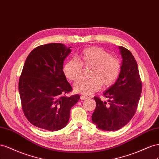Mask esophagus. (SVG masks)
I'll return each mask as SVG.
<instances>
[{
  "label": "esophagus",
  "mask_w": 159,
  "mask_h": 159,
  "mask_svg": "<svg viewBox=\"0 0 159 159\" xmlns=\"http://www.w3.org/2000/svg\"><path fill=\"white\" fill-rule=\"evenodd\" d=\"M80 98L81 101H83V100H84V99H86V98H87V97H85V96H84V95H81L80 97Z\"/></svg>",
  "instance_id": "34e87169"
}]
</instances>
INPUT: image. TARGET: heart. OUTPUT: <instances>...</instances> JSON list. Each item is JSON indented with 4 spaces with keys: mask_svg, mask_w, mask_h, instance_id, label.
Instances as JSON below:
<instances>
[{
    "mask_svg": "<svg viewBox=\"0 0 159 159\" xmlns=\"http://www.w3.org/2000/svg\"><path fill=\"white\" fill-rule=\"evenodd\" d=\"M67 61L62 67L63 74L71 81L78 80L83 74V66L91 68L90 79H80L74 84V90L77 93L92 94L97 92L101 86L110 87L114 84L120 71V62L117 58L102 48L89 47L83 50L78 57Z\"/></svg>",
    "mask_w": 159,
    "mask_h": 159,
    "instance_id": "b5f03b06",
    "label": "heart"
}]
</instances>
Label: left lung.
I'll use <instances>...</instances> for the list:
<instances>
[{
	"label": "left lung",
	"instance_id": "8db88e82",
	"mask_svg": "<svg viewBox=\"0 0 159 159\" xmlns=\"http://www.w3.org/2000/svg\"><path fill=\"white\" fill-rule=\"evenodd\" d=\"M122 58L120 72L115 83L104 92L108 102L94 97L96 108L92 121L102 130L114 131L123 127L132 119L137 111L142 83L137 61L128 49L119 46Z\"/></svg>",
	"mask_w": 159,
	"mask_h": 159
}]
</instances>
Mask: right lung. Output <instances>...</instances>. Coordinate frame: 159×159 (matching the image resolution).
Listing matches in <instances>:
<instances>
[{
    "label": "right lung",
    "instance_id": "obj_1",
    "mask_svg": "<svg viewBox=\"0 0 159 159\" xmlns=\"http://www.w3.org/2000/svg\"><path fill=\"white\" fill-rule=\"evenodd\" d=\"M71 47L50 43L34 48L27 57L19 82L22 108L32 125L50 131L67 125L79 94L66 97L72 89L63 74V62Z\"/></svg>",
    "mask_w": 159,
    "mask_h": 159
}]
</instances>
